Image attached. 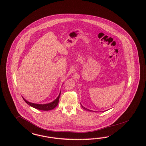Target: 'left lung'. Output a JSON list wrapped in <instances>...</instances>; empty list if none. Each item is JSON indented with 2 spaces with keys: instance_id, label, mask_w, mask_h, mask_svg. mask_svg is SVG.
I'll return each instance as SVG.
<instances>
[{
  "instance_id": "1",
  "label": "left lung",
  "mask_w": 146,
  "mask_h": 146,
  "mask_svg": "<svg viewBox=\"0 0 146 146\" xmlns=\"http://www.w3.org/2000/svg\"><path fill=\"white\" fill-rule=\"evenodd\" d=\"M80 105H81V106H82V108H83L84 110H86V111H90V112H92H92H94V111H92V110H89V109H88V108H84V106H82V105L81 104H80Z\"/></svg>"
}]
</instances>
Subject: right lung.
<instances>
[{
	"label": "right lung",
	"mask_w": 146,
	"mask_h": 146,
	"mask_svg": "<svg viewBox=\"0 0 146 146\" xmlns=\"http://www.w3.org/2000/svg\"><path fill=\"white\" fill-rule=\"evenodd\" d=\"M60 94H61V92H60V94L58 95V96L53 102H52L51 103H49L45 104L33 103L29 102L27 100H26L23 96H22V97L24 99V101L26 103L34 108H36L38 110H42V111H49V110H52V109L55 108L57 106V105L58 104V102H59Z\"/></svg>",
	"instance_id": "obj_1"
}]
</instances>
